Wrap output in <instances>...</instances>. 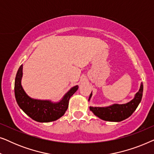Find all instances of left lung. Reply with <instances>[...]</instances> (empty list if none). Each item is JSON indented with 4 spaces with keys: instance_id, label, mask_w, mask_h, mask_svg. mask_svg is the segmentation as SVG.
Listing matches in <instances>:
<instances>
[{
    "instance_id": "1",
    "label": "left lung",
    "mask_w": 154,
    "mask_h": 154,
    "mask_svg": "<svg viewBox=\"0 0 154 154\" xmlns=\"http://www.w3.org/2000/svg\"><path fill=\"white\" fill-rule=\"evenodd\" d=\"M143 93V83H141L139 91L134 94V98L129 102L125 104H113L112 105L104 107L90 106V110L94 113L96 116L100 119L106 121L120 122L123 121L131 116L137 107L140 104L142 100ZM92 92L90 94L89 100L92 97Z\"/></svg>"
}]
</instances>
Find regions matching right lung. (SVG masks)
<instances>
[{
  "label": "right lung",
  "instance_id": "obj_1",
  "mask_svg": "<svg viewBox=\"0 0 154 154\" xmlns=\"http://www.w3.org/2000/svg\"><path fill=\"white\" fill-rule=\"evenodd\" d=\"M23 65L19 68L14 81V94L20 109L31 119L41 123L54 121L64 116L68 109L69 99L79 89V85L73 86L57 102L51 100H41L29 97L23 89L22 78Z\"/></svg>",
  "mask_w": 154,
  "mask_h": 154
}]
</instances>
